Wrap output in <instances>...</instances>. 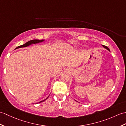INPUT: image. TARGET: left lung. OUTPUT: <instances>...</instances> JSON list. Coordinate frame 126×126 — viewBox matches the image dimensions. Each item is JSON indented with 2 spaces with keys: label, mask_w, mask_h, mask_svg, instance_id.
I'll list each match as a JSON object with an SVG mask.
<instances>
[{
  "label": "left lung",
  "mask_w": 126,
  "mask_h": 126,
  "mask_svg": "<svg viewBox=\"0 0 126 126\" xmlns=\"http://www.w3.org/2000/svg\"><path fill=\"white\" fill-rule=\"evenodd\" d=\"M103 46L105 48H106V49H107L108 50H109V51H110V49H109V48H108V47H106V46H104V45H103Z\"/></svg>",
  "instance_id": "8db88e82"
}]
</instances>
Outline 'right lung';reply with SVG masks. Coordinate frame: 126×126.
<instances>
[{
	"instance_id": "add662e5",
	"label": "right lung",
	"mask_w": 126,
	"mask_h": 126,
	"mask_svg": "<svg viewBox=\"0 0 126 126\" xmlns=\"http://www.w3.org/2000/svg\"><path fill=\"white\" fill-rule=\"evenodd\" d=\"M43 40H31L30 41H28L27 42H26V43H25L24 45H21V46H18L16 48V49L17 48H23V47H27L28 46H30L31 45H32V44H35V43H40V42H41L42 41H43ZM48 98H47L46 99H45V100H43L41 101H40L39 102V103H36V104H38V103H41V102H43L44 101H45L46 99H47Z\"/></svg>"
}]
</instances>
